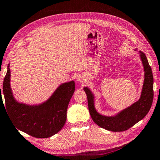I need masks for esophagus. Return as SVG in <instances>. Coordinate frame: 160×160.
I'll return each mask as SVG.
<instances>
[{
  "instance_id": "esophagus-1",
  "label": "esophagus",
  "mask_w": 160,
  "mask_h": 160,
  "mask_svg": "<svg viewBox=\"0 0 160 160\" xmlns=\"http://www.w3.org/2000/svg\"><path fill=\"white\" fill-rule=\"evenodd\" d=\"M76 79L78 82H84V81H85V77L83 75L78 74L77 76H76Z\"/></svg>"
}]
</instances>
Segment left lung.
I'll return each instance as SVG.
<instances>
[{"label":"left lung","instance_id":"8db88e82","mask_svg":"<svg viewBox=\"0 0 160 160\" xmlns=\"http://www.w3.org/2000/svg\"><path fill=\"white\" fill-rule=\"evenodd\" d=\"M134 51H138L139 53L144 70V80L138 101L135 102L128 108L120 110L114 115H104L97 112L96 110L94 105L95 97L93 92L88 87H84V90L87 96L88 107L92 120L99 127L106 130L114 132L128 130L142 120L149 112L152 107L154 97V78L152 68L144 53L141 50H138L137 48L134 49Z\"/></svg>","mask_w":160,"mask_h":160}]
</instances>
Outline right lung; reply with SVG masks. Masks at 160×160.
<instances>
[{"label":"right lung","mask_w":160,"mask_h":160,"mask_svg":"<svg viewBox=\"0 0 160 160\" xmlns=\"http://www.w3.org/2000/svg\"><path fill=\"white\" fill-rule=\"evenodd\" d=\"M9 66L10 64L8 65L2 92L0 86V102H3V95L7 112L13 124L18 130L36 138H49L56 134L66 123L67 109L74 93L75 82L63 83L47 100L29 105L17 101L13 96Z\"/></svg>","instance_id":"obj_1"}]
</instances>
